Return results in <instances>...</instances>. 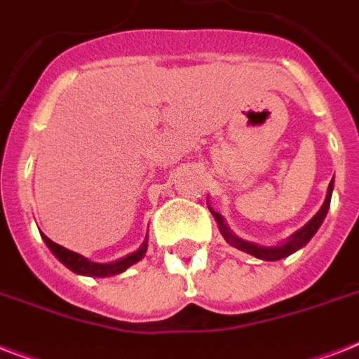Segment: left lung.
Listing matches in <instances>:
<instances>
[{
	"instance_id": "left-lung-1",
	"label": "left lung",
	"mask_w": 359,
	"mask_h": 359,
	"mask_svg": "<svg viewBox=\"0 0 359 359\" xmlns=\"http://www.w3.org/2000/svg\"><path fill=\"white\" fill-rule=\"evenodd\" d=\"M332 191H334V179L328 184V191H326V199H324L323 207L318 208V212L313 216L309 222H307L302 229H298L294 235H290L289 238L283 240V242H279L278 245H261L255 244V242H248L244 238H238V236L229 229V225L225 224V218L222 214L214 212L212 207H208V210L212 212L214 219H216V224L219 227V233L224 235L225 242H229L233 248L236 250L244 251V253H250V255L257 257V259H262V261H279V259H285V257L292 255L294 251L302 250L304 245L309 242V240L315 236V233L318 231V227L323 225L324 218H326V214L330 210V201H332ZM208 205V203H207Z\"/></svg>"
}]
</instances>
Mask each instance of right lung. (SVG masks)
<instances>
[{
  "label": "right lung",
  "mask_w": 359,
  "mask_h": 359,
  "mask_svg": "<svg viewBox=\"0 0 359 359\" xmlns=\"http://www.w3.org/2000/svg\"><path fill=\"white\" fill-rule=\"evenodd\" d=\"M42 240L46 242V245L50 248L53 255L57 257L59 261L63 262L65 266L72 270L74 273H80V276H89V278H109V276H117V273H123L126 268H130L135 262H140L147 253V242H149V235L145 236L143 244L140 245V250H135L134 253H128L123 259H117L114 262H93L89 261L87 257L76 253V251H70L63 245L55 244L53 240L48 238L46 235H41Z\"/></svg>",
  "instance_id": "1"
}]
</instances>
